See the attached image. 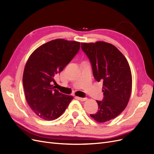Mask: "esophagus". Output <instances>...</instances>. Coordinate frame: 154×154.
Returning a JSON list of instances; mask_svg holds the SVG:
<instances>
[{"label": "esophagus", "mask_w": 154, "mask_h": 154, "mask_svg": "<svg viewBox=\"0 0 154 154\" xmlns=\"http://www.w3.org/2000/svg\"><path fill=\"white\" fill-rule=\"evenodd\" d=\"M78 97V99H79V100L82 101H84L87 100V97Z\"/></svg>", "instance_id": "34e87169"}]
</instances>
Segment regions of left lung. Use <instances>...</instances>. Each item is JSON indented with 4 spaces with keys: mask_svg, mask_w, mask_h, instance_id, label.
Masks as SVG:
<instances>
[{
    "mask_svg": "<svg viewBox=\"0 0 154 154\" xmlns=\"http://www.w3.org/2000/svg\"><path fill=\"white\" fill-rule=\"evenodd\" d=\"M81 48L90 60L95 80L103 81V99L96 101L98 110L90 115L97 122H108L119 116L128 104L132 84L129 64L111 44L81 43Z\"/></svg>",
    "mask_w": 154,
    "mask_h": 154,
    "instance_id": "1",
    "label": "left lung"
}]
</instances>
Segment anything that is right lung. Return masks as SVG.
<instances>
[{
	"label": "right lung",
	"mask_w": 154,
	"mask_h": 154,
	"mask_svg": "<svg viewBox=\"0 0 154 154\" xmlns=\"http://www.w3.org/2000/svg\"><path fill=\"white\" fill-rule=\"evenodd\" d=\"M80 48V43L64 39L51 40L40 46L27 60L23 74L25 97L31 109L39 118L52 121L61 116L72 96L54 89L56 74L62 71Z\"/></svg>",
	"instance_id": "right-lung-1"
}]
</instances>
